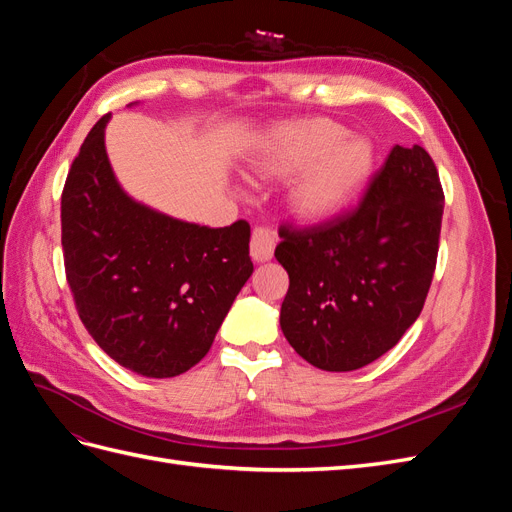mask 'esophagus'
<instances>
[{
    "label": "esophagus",
    "instance_id": "obj_1",
    "mask_svg": "<svg viewBox=\"0 0 512 512\" xmlns=\"http://www.w3.org/2000/svg\"><path fill=\"white\" fill-rule=\"evenodd\" d=\"M277 237L269 226H256L252 230V241H250V256L256 262H267L273 258Z\"/></svg>",
    "mask_w": 512,
    "mask_h": 512
}]
</instances>
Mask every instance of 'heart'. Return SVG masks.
<instances>
[{
	"mask_svg": "<svg viewBox=\"0 0 512 512\" xmlns=\"http://www.w3.org/2000/svg\"><path fill=\"white\" fill-rule=\"evenodd\" d=\"M374 149L363 138H346V130L329 119H305L277 130L256 153L260 177L280 179L302 173L288 188V207L301 220H324L342 209L363 188Z\"/></svg>",
	"mask_w": 512,
	"mask_h": 512,
	"instance_id": "heart-1",
	"label": "heart"
}]
</instances>
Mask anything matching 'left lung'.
Masks as SVG:
<instances>
[{
    "instance_id": "8db88e82",
    "label": "left lung",
    "mask_w": 512,
    "mask_h": 512,
    "mask_svg": "<svg viewBox=\"0 0 512 512\" xmlns=\"http://www.w3.org/2000/svg\"><path fill=\"white\" fill-rule=\"evenodd\" d=\"M442 213L429 153L395 145L354 211L282 226L275 258L290 286L280 324L297 354L324 371H352L389 352L425 305Z\"/></svg>"
}]
</instances>
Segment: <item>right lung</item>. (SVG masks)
<instances>
[{
  "mask_svg": "<svg viewBox=\"0 0 512 512\" xmlns=\"http://www.w3.org/2000/svg\"><path fill=\"white\" fill-rule=\"evenodd\" d=\"M108 119L87 134L61 194L66 277L85 329L113 361L173 378L209 352L250 280V224L198 226L136 203L108 162Z\"/></svg>",
  "mask_w": 512,
  "mask_h": 512,
  "instance_id": "add662e5",
  "label": "right lung"
}]
</instances>
